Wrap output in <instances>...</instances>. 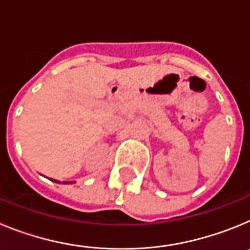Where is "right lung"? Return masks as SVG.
I'll use <instances>...</instances> for the list:
<instances>
[{"label": "right lung", "instance_id": "add662e5", "mask_svg": "<svg viewBox=\"0 0 250 250\" xmlns=\"http://www.w3.org/2000/svg\"><path fill=\"white\" fill-rule=\"evenodd\" d=\"M51 182H54V183H60L59 180H55V179H50ZM72 183H75V182H71V183H68V182H62V184H72Z\"/></svg>", "mask_w": 250, "mask_h": 250}]
</instances>
